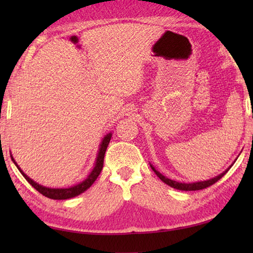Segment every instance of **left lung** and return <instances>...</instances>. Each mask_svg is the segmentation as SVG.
<instances>
[{
    "label": "left lung",
    "mask_w": 253,
    "mask_h": 253,
    "mask_svg": "<svg viewBox=\"0 0 253 253\" xmlns=\"http://www.w3.org/2000/svg\"><path fill=\"white\" fill-rule=\"evenodd\" d=\"M231 166L228 169H225L223 173H221L220 175H217V176H215V177L210 178V179H208V181H201V182H195V183H179L176 181H173V179L165 177L164 175L161 174L158 170H156L153 165H151V168L154 170V173H155L163 182H164L165 184H168V185H169L170 187H174V188H176V190H181V191H199V190H203V188H207L209 186L213 185L214 183H216L220 178L224 176L226 172H228V170L231 169Z\"/></svg>",
    "instance_id": "1"
}]
</instances>
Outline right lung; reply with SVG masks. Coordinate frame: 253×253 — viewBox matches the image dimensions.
<instances>
[{
  "instance_id": "obj_1",
  "label": "right lung",
  "mask_w": 253,
  "mask_h": 253,
  "mask_svg": "<svg viewBox=\"0 0 253 253\" xmlns=\"http://www.w3.org/2000/svg\"><path fill=\"white\" fill-rule=\"evenodd\" d=\"M110 138H111V132L107 134L104 137V139L101 140L99 151H98V155L96 158L95 168L92 169L90 174L88 175V177L85 178L84 181L80 182L79 184H76V185L68 187V188H51V187H45V186L40 185V184H38L37 182H34L33 179L30 178L27 174H24L23 170H21L19 165L16 164V162L14 161L13 156L11 155V158H12V161H13L16 168H18V169L21 172V174L23 175V177L27 179V181L31 184V185L36 188L39 193L46 196V198L52 199V200H67V199L75 198V196L84 193L85 190H88V188L92 185L93 182L97 179V177L99 176L101 169H102V168H104V157H105L106 149H107V147H108V144L110 142Z\"/></svg>"
}]
</instances>
